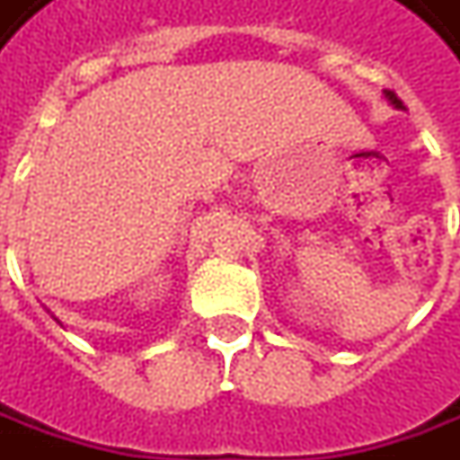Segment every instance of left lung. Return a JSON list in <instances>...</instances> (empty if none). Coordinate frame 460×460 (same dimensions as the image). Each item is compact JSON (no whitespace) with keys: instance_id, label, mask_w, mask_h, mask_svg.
I'll use <instances>...</instances> for the list:
<instances>
[{"instance_id":"1","label":"left lung","mask_w":460,"mask_h":460,"mask_svg":"<svg viewBox=\"0 0 460 460\" xmlns=\"http://www.w3.org/2000/svg\"><path fill=\"white\" fill-rule=\"evenodd\" d=\"M385 98H387V101H390V103H393L395 108H402V101H400V98H397L393 91H385Z\"/></svg>"}]
</instances>
